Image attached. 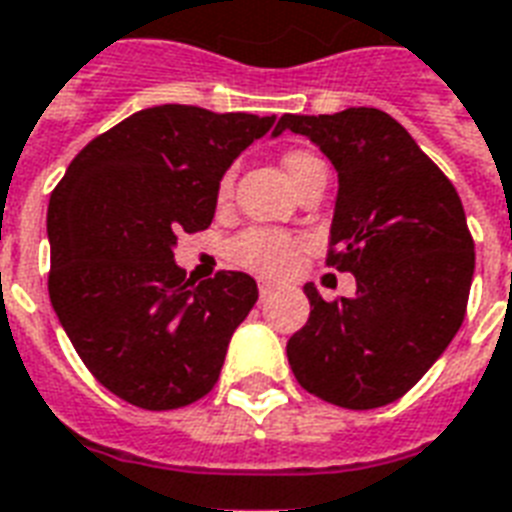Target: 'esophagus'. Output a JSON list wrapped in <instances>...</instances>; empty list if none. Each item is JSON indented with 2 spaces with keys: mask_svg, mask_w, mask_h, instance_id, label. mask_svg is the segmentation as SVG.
I'll return each instance as SVG.
<instances>
[{
  "mask_svg": "<svg viewBox=\"0 0 512 512\" xmlns=\"http://www.w3.org/2000/svg\"><path fill=\"white\" fill-rule=\"evenodd\" d=\"M275 291V283H270V280H259V294L261 297H267V294H272Z\"/></svg>",
  "mask_w": 512,
  "mask_h": 512,
  "instance_id": "1",
  "label": "esophagus"
}]
</instances>
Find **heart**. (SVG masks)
I'll return each instance as SVG.
<instances>
[{
  "mask_svg": "<svg viewBox=\"0 0 512 512\" xmlns=\"http://www.w3.org/2000/svg\"><path fill=\"white\" fill-rule=\"evenodd\" d=\"M315 161L318 159H315L313 153L294 151L283 159V167H286V172L294 180L302 169L315 164ZM229 183H232V178L226 175L221 180V194L229 191ZM299 251H302V237H294V234L288 232H275V229H248V232L237 234L229 242L232 261H237L245 270L259 272V275H286L297 264Z\"/></svg>",
  "mask_w": 512,
  "mask_h": 512,
  "instance_id": "1",
  "label": "heart"
}]
</instances>
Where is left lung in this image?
Masks as SVG:
<instances>
[{
  "mask_svg": "<svg viewBox=\"0 0 512 512\" xmlns=\"http://www.w3.org/2000/svg\"><path fill=\"white\" fill-rule=\"evenodd\" d=\"M305 134L337 169L329 264L356 297L326 302L286 345L299 386L348 410L397 402L459 332L475 272L464 207L402 124L375 107L283 115L272 137Z\"/></svg>",
  "mask_w": 512,
  "mask_h": 512,
  "instance_id": "8db88e82",
  "label": "left lung"
}]
</instances>
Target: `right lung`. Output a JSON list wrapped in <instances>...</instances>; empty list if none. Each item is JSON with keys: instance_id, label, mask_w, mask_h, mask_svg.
<instances>
[{"instance_id": "right-lung-1", "label": "right lung", "mask_w": 512, "mask_h": 512, "mask_svg": "<svg viewBox=\"0 0 512 512\" xmlns=\"http://www.w3.org/2000/svg\"><path fill=\"white\" fill-rule=\"evenodd\" d=\"M272 126L275 115L148 107L88 142L53 188L51 305L91 375L129 405L186 407L221 375L259 288L226 270L194 286L175 245L210 226L226 169Z\"/></svg>"}]
</instances>
